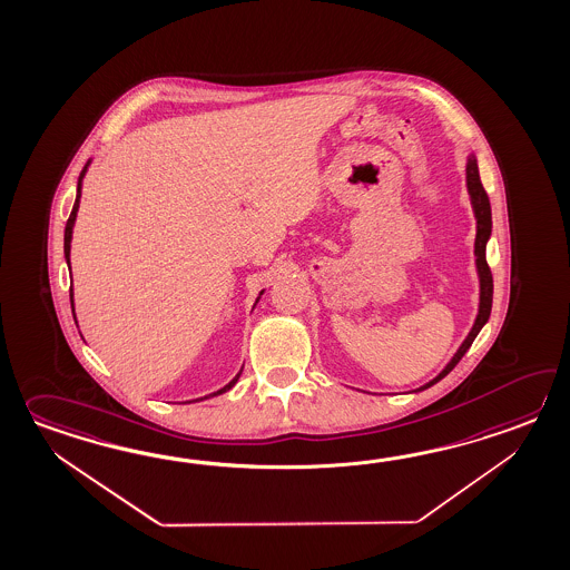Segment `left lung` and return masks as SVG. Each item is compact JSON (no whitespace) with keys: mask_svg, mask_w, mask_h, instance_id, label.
Returning <instances> with one entry per match:
<instances>
[{"mask_svg":"<svg viewBox=\"0 0 570 570\" xmlns=\"http://www.w3.org/2000/svg\"><path fill=\"white\" fill-rule=\"evenodd\" d=\"M466 188H469L470 204L474 210V218H476V239H474V255H476V272H479V282H481V296H479V315L474 318V325L470 330L466 340L458 347L454 357L448 362V366L443 367L442 372L430 380L428 384H423L419 391H425L433 386L435 382H440L443 376H448L455 364L462 360V355L466 354L470 350L472 342L476 340V335L481 333L482 327L487 325L489 316H491V306H493V274L491 267L487 264V243L491 239V228H493V220H491V203L489 196L482 188L481 176H479V164L474 153H470L466 159Z\"/></svg>","mask_w":570,"mask_h":570,"instance_id":"left-lung-1","label":"left lung"}]
</instances>
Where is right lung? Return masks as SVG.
Returning a JSON list of instances; mask_svg holds the SVG:
<instances>
[{"instance_id":"obj_1","label":"right lung","mask_w":570,"mask_h":570,"mask_svg":"<svg viewBox=\"0 0 570 570\" xmlns=\"http://www.w3.org/2000/svg\"><path fill=\"white\" fill-rule=\"evenodd\" d=\"M88 165L89 161L88 164H86V167H83V171H81V176H79V179H77L76 204H73V210H71V216H69V220H67V227H65V259H67V266H69V269H71V262H69V255H71V235H73V225H76L77 210H79V198H81V181H83V176H86V171H88ZM262 294H264V291L259 292L257 301L262 298ZM69 296H71V308H73V288L69 291ZM257 301H255V304H257ZM73 318H76V308H73ZM240 372H243V367H240L239 374H237L235 379L228 382L227 386H223L220 391H216V393L208 394V396H216V394H223L227 393V391H230V389H233V386L237 384V380H239ZM208 396H204V399H208ZM204 399H196V401H204Z\"/></svg>"}]
</instances>
